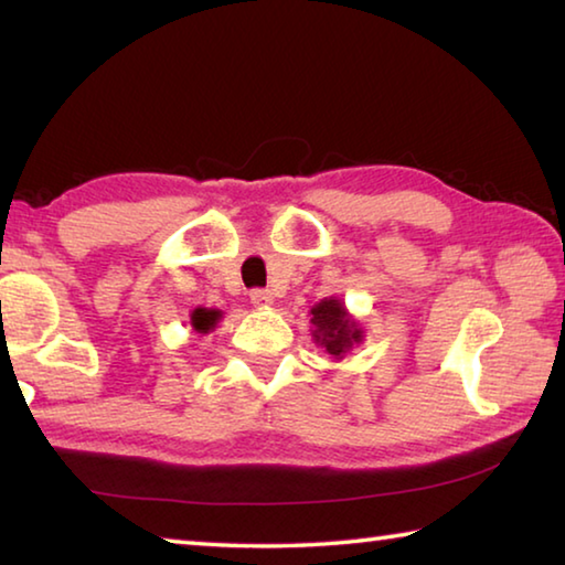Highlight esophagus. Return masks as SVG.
Here are the masks:
<instances>
[{"instance_id": "1", "label": "esophagus", "mask_w": 565, "mask_h": 565, "mask_svg": "<svg viewBox=\"0 0 565 565\" xmlns=\"http://www.w3.org/2000/svg\"><path fill=\"white\" fill-rule=\"evenodd\" d=\"M252 303L256 306V309H269V306L274 303V294L266 291V289H254L252 291Z\"/></svg>"}]
</instances>
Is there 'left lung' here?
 <instances>
[{"mask_svg":"<svg viewBox=\"0 0 565 565\" xmlns=\"http://www.w3.org/2000/svg\"><path fill=\"white\" fill-rule=\"evenodd\" d=\"M309 313L313 343H319L333 361L347 359V353L363 343L361 323L351 317L347 306L337 296H327V299L313 303Z\"/></svg>","mask_w":565,"mask_h":565,"instance_id":"1","label":"left lung"}]
</instances>
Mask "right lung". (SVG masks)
Returning <instances> with one entry per match:
<instances>
[{
    "label": "right lung",
    "mask_w": 565,
    "mask_h": 565,
    "mask_svg": "<svg viewBox=\"0 0 565 565\" xmlns=\"http://www.w3.org/2000/svg\"><path fill=\"white\" fill-rule=\"evenodd\" d=\"M218 321H222V311H218V309H206V306H196V309L191 311V329H194L196 333L214 331Z\"/></svg>",
    "instance_id": "right-lung-1"
}]
</instances>
